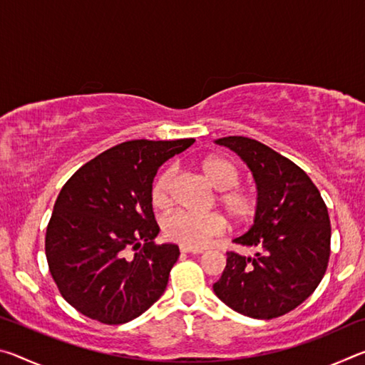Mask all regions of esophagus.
<instances>
[{"label": "esophagus", "mask_w": 365, "mask_h": 365, "mask_svg": "<svg viewBox=\"0 0 365 365\" xmlns=\"http://www.w3.org/2000/svg\"><path fill=\"white\" fill-rule=\"evenodd\" d=\"M182 252H190V255H202V250H196V248H187V246H180Z\"/></svg>", "instance_id": "obj_1"}]
</instances>
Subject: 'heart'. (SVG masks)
I'll return each mask as SVG.
<instances>
[{"mask_svg":"<svg viewBox=\"0 0 365 365\" xmlns=\"http://www.w3.org/2000/svg\"><path fill=\"white\" fill-rule=\"evenodd\" d=\"M200 170L212 188L219 190L215 202L237 224H246L257 212V195L252 190L238 187L240 169L225 156H207L200 163ZM174 169L165 168L151 183V202L154 207L165 209L170 205V190ZM227 224L219 214L195 215L174 212L163 219V235L170 242L187 248H202L225 232Z\"/></svg>","mask_w":365,"mask_h":365,"instance_id":"heart-1","label":"heart"}]
</instances>
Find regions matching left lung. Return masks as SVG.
<instances>
[{
    "label": "left lung",
    "instance_id": "left-lung-1",
    "mask_svg": "<svg viewBox=\"0 0 365 365\" xmlns=\"http://www.w3.org/2000/svg\"><path fill=\"white\" fill-rule=\"evenodd\" d=\"M215 143L230 148L251 169L257 212L250 230L233 240L256 255L227 252L214 293L243 316L280 317L306 301L324 279L330 257L329 211L306 172L261 141L224 137Z\"/></svg>",
    "mask_w": 365,
    "mask_h": 365
}]
</instances>
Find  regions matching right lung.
Returning a JSON list of instances; mask_svg holds the SVG:
<instances>
[{
    "instance_id": "obj_1",
    "label": "right lung",
    "mask_w": 365,
    "mask_h": 365,
    "mask_svg": "<svg viewBox=\"0 0 365 365\" xmlns=\"http://www.w3.org/2000/svg\"><path fill=\"white\" fill-rule=\"evenodd\" d=\"M195 143L132 140L82 165L61 190L45 251L59 293L101 324L130 322L165 292L177 245H156L151 183L165 160ZM132 249L135 252H128Z\"/></svg>"
}]
</instances>
